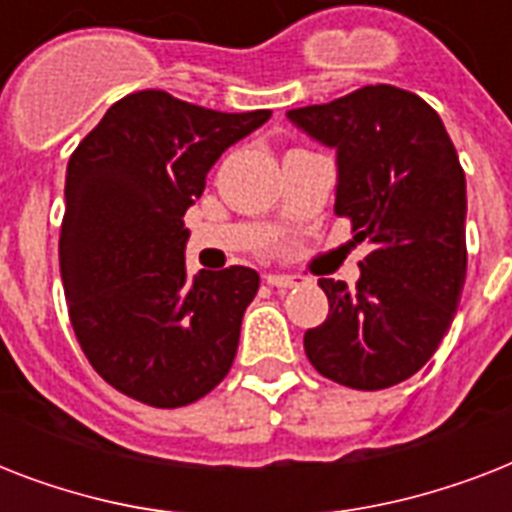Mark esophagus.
<instances>
[{
  "mask_svg": "<svg viewBox=\"0 0 512 512\" xmlns=\"http://www.w3.org/2000/svg\"><path fill=\"white\" fill-rule=\"evenodd\" d=\"M265 281L276 289H295L308 284V279H305V276H297V273H271Z\"/></svg>",
  "mask_w": 512,
  "mask_h": 512,
  "instance_id": "34e87169",
  "label": "esophagus"
}]
</instances>
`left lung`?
Returning <instances> with one entry per match:
<instances>
[{
    "label": "left lung",
    "mask_w": 512,
    "mask_h": 512,
    "mask_svg": "<svg viewBox=\"0 0 512 512\" xmlns=\"http://www.w3.org/2000/svg\"><path fill=\"white\" fill-rule=\"evenodd\" d=\"M287 119L335 148V212L356 244H369L356 287L319 279L329 316L305 332L308 361L356 390L409 380L452 327L468 268V196L452 138L425 100L390 84Z\"/></svg>",
    "instance_id": "obj_1"
}]
</instances>
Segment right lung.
Returning a JSON list of instances; mask_svg holds the SVG:
<instances>
[{"label": "right lung", "mask_w": 512, "mask_h": 512, "mask_svg": "<svg viewBox=\"0 0 512 512\" xmlns=\"http://www.w3.org/2000/svg\"><path fill=\"white\" fill-rule=\"evenodd\" d=\"M271 111L223 114L143 90L108 108L66 170L60 276L92 369L159 409L199 401L223 380L260 276L185 271V209L225 148Z\"/></svg>", "instance_id": "obj_1"}]
</instances>
